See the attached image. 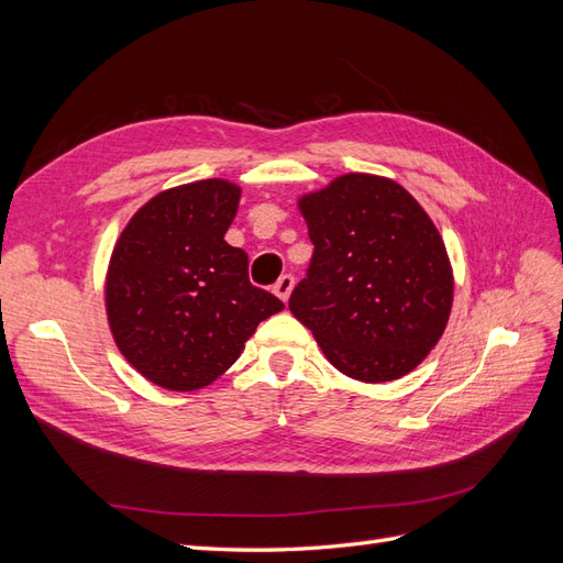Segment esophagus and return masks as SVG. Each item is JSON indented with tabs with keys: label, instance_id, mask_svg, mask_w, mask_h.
Returning <instances> with one entry per match:
<instances>
[{
	"label": "esophagus",
	"instance_id": "1",
	"mask_svg": "<svg viewBox=\"0 0 563 563\" xmlns=\"http://www.w3.org/2000/svg\"><path fill=\"white\" fill-rule=\"evenodd\" d=\"M294 277L291 275H284L277 284H275V294H277V298L282 300V302H286L288 298H291V291H294Z\"/></svg>",
	"mask_w": 563,
	"mask_h": 563
}]
</instances>
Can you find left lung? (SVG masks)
<instances>
[{"instance_id": "left-lung-1", "label": "left lung", "mask_w": 563, "mask_h": 563, "mask_svg": "<svg viewBox=\"0 0 563 563\" xmlns=\"http://www.w3.org/2000/svg\"><path fill=\"white\" fill-rule=\"evenodd\" d=\"M314 255L288 300L323 356L347 378L389 383L444 335L453 267L413 195L385 176L343 174L298 197Z\"/></svg>"}]
</instances>
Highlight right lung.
<instances>
[{
  "instance_id": "right-lung-1",
  "label": "right lung",
  "mask_w": 563,
  "mask_h": 563,
  "mask_svg": "<svg viewBox=\"0 0 563 563\" xmlns=\"http://www.w3.org/2000/svg\"><path fill=\"white\" fill-rule=\"evenodd\" d=\"M242 187L207 178L145 201L119 234L106 272L114 345L172 391L211 385L284 302L249 284V258L225 242Z\"/></svg>"
}]
</instances>
